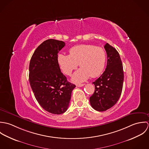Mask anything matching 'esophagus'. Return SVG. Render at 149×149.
Wrapping results in <instances>:
<instances>
[{
	"label": "esophagus",
	"instance_id": "1",
	"mask_svg": "<svg viewBox=\"0 0 149 149\" xmlns=\"http://www.w3.org/2000/svg\"><path fill=\"white\" fill-rule=\"evenodd\" d=\"M84 85H85L84 84H76V86H78V87H81V86H83Z\"/></svg>",
	"mask_w": 149,
	"mask_h": 149
}]
</instances>
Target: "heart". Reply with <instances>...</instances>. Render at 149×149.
<instances>
[{"label": "heart", "mask_w": 149, "mask_h": 149, "mask_svg": "<svg viewBox=\"0 0 149 149\" xmlns=\"http://www.w3.org/2000/svg\"><path fill=\"white\" fill-rule=\"evenodd\" d=\"M69 55L59 53L57 63L66 75H70L79 64L80 69L72 77V80L80 83L90 76L98 77L102 73L106 64V53L100 47L92 45L81 44L76 45L69 49Z\"/></svg>", "instance_id": "obj_1"}]
</instances>
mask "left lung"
<instances>
[{"instance_id":"8db88e82","label":"left lung","mask_w":149,"mask_h":149,"mask_svg":"<svg viewBox=\"0 0 149 149\" xmlns=\"http://www.w3.org/2000/svg\"><path fill=\"white\" fill-rule=\"evenodd\" d=\"M107 56L105 71L92 83L95 90L89 97L92 107L105 111L113 106L120 97L124 80L123 64L118 51L109 44L104 45Z\"/></svg>"}]
</instances>
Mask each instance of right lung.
I'll return each instance as SVG.
<instances>
[{"label": "right lung", "instance_id": "obj_1", "mask_svg": "<svg viewBox=\"0 0 149 149\" xmlns=\"http://www.w3.org/2000/svg\"><path fill=\"white\" fill-rule=\"evenodd\" d=\"M65 45L49 39L34 51L29 65V83L35 97L43 108L53 114L68 109L76 85L67 81L57 63V56Z\"/></svg>", "mask_w": 149, "mask_h": 149}]
</instances>
